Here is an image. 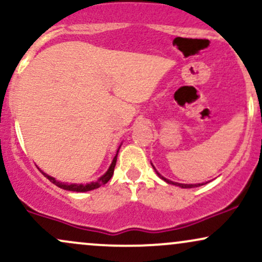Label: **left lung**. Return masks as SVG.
I'll use <instances>...</instances> for the list:
<instances>
[{
	"label": "left lung",
	"mask_w": 262,
	"mask_h": 262,
	"mask_svg": "<svg viewBox=\"0 0 262 262\" xmlns=\"http://www.w3.org/2000/svg\"><path fill=\"white\" fill-rule=\"evenodd\" d=\"M151 166L154 167V170H155V172L158 173V176L160 177L161 180H164L165 182H167V183H170V185H175V186H179V187H181V188H193V187H200V186H202V185H204V182H202V183H179V182H173V181H171V180H169V179H166V177H164L161 175V173H159V171L155 169V166L154 165L151 164Z\"/></svg>",
	"instance_id": "obj_1"
}]
</instances>
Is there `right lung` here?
Instances as JSON below:
<instances>
[{"mask_svg": "<svg viewBox=\"0 0 262 262\" xmlns=\"http://www.w3.org/2000/svg\"><path fill=\"white\" fill-rule=\"evenodd\" d=\"M119 149H121V145H119L118 150H117V154H116V156H114V158H113L112 164L110 165V167H108V170L106 171V172H104L103 175H102V176L100 177V179L97 180V181L90 182V183H85V185H83V183H69V182L58 181V180L54 179L53 176H49V175H48V173L43 172V171L39 169V167H38V169L40 170V172L43 173V175H44L45 177H47V179L49 180L50 182H53L54 185H56V186H58V187H60V188L66 189V191H73V192H87V191H92V189H96V188L101 187L102 185H106V183L111 180V177L113 176L114 167H116L117 156H118Z\"/></svg>", "mask_w": 262, "mask_h": 262, "instance_id": "obj_1", "label": "right lung"}]
</instances>
